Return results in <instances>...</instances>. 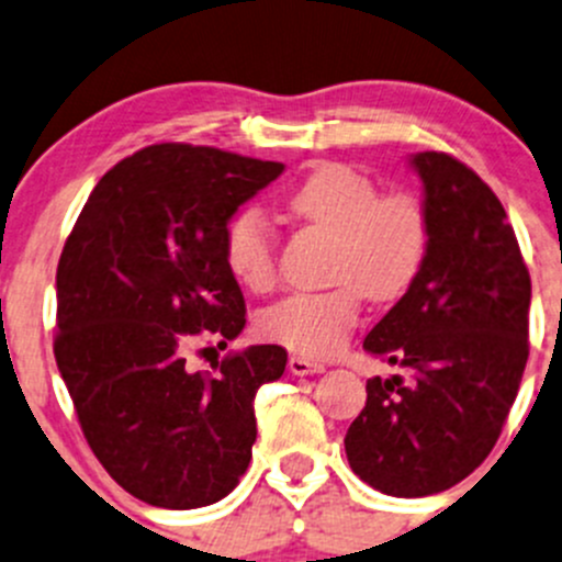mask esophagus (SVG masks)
<instances>
[{"mask_svg":"<svg viewBox=\"0 0 562 562\" xmlns=\"http://www.w3.org/2000/svg\"><path fill=\"white\" fill-rule=\"evenodd\" d=\"M288 370L293 372V375H317V372H323L326 367L317 364V361L307 359V356H291V361H288Z\"/></svg>","mask_w":562,"mask_h":562,"instance_id":"34e87169","label":"esophagus"}]
</instances>
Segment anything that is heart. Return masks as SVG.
Wrapping results in <instances>:
<instances>
[{
	"instance_id": "b5f03b06",
	"label": "heart",
	"mask_w": 562,
	"mask_h": 562,
	"mask_svg": "<svg viewBox=\"0 0 562 562\" xmlns=\"http://www.w3.org/2000/svg\"><path fill=\"white\" fill-rule=\"evenodd\" d=\"M293 217L334 234L328 291L291 293L260 315V331L296 353L328 359L359 323L361 299L394 302L427 258V212L411 192H378L375 181L342 162H323L285 198ZM225 263L249 291L277 277L274 241L258 209H241L225 228Z\"/></svg>"
}]
</instances>
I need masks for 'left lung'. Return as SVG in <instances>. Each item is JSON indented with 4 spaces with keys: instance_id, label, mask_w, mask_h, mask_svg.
I'll use <instances>...</instances> for the list:
<instances>
[{
    "instance_id": "left-lung-1",
    "label": "left lung",
    "mask_w": 562,
    "mask_h": 562,
    "mask_svg": "<svg viewBox=\"0 0 562 562\" xmlns=\"http://www.w3.org/2000/svg\"><path fill=\"white\" fill-rule=\"evenodd\" d=\"M429 241L364 350L405 378H370L345 435L350 468L383 495L427 497L495 449L527 364L530 274L495 192L443 151L411 155Z\"/></svg>"
}]
</instances>
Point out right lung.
<instances>
[{
  "instance_id": "1",
  "label": "right lung",
  "mask_w": 562,
  "mask_h": 562,
  "mask_svg": "<svg viewBox=\"0 0 562 562\" xmlns=\"http://www.w3.org/2000/svg\"><path fill=\"white\" fill-rule=\"evenodd\" d=\"M282 171L209 146H146L98 181L61 249L56 367L94 457L149 506H212L252 459L255 394L282 378L285 348L249 345L192 372L184 345L245 328L225 228Z\"/></svg>"
}]
</instances>
